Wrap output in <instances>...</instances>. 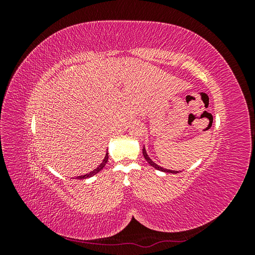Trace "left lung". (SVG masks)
<instances>
[{
  "label": "left lung",
  "instance_id": "8db88e82",
  "mask_svg": "<svg viewBox=\"0 0 255 255\" xmlns=\"http://www.w3.org/2000/svg\"><path fill=\"white\" fill-rule=\"evenodd\" d=\"M142 154H143V157L145 158V160L148 161V163L153 167V168H155L156 170H159V171H163V172H166V173H179V172H181V171H175V170H170V169H165V168H163V167H160V166H158L156 163H154V161L149 157V155H148V153H146V151H145V148L143 146V149H142Z\"/></svg>",
  "mask_w": 255,
  "mask_h": 255
}]
</instances>
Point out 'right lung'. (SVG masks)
Masks as SVG:
<instances>
[{"mask_svg": "<svg viewBox=\"0 0 255 255\" xmlns=\"http://www.w3.org/2000/svg\"><path fill=\"white\" fill-rule=\"evenodd\" d=\"M107 160H109V153L106 152V154H105V157H104V159L102 160V163L100 164L96 169H94V170H92V171H90V172H88V173H86V174H84V175H79V176H76V179H79V180H84V179H87V177L94 176L95 174H97L98 172H100V171L102 170V169L104 168V166L106 165Z\"/></svg>", "mask_w": 255, "mask_h": 255, "instance_id": "add662e5", "label": "right lung"}]
</instances>
